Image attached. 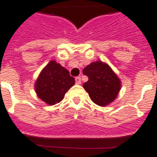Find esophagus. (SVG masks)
I'll use <instances>...</instances> for the list:
<instances>
[{
  "label": "esophagus",
  "instance_id": "1",
  "mask_svg": "<svg viewBox=\"0 0 157 157\" xmlns=\"http://www.w3.org/2000/svg\"><path fill=\"white\" fill-rule=\"evenodd\" d=\"M75 82H76L77 84H80V83H81V78L80 77L75 78Z\"/></svg>",
  "mask_w": 157,
  "mask_h": 157
}]
</instances>
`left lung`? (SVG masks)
Instances as JSON below:
<instances>
[{"mask_svg":"<svg viewBox=\"0 0 157 157\" xmlns=\"http://www.w3.org/2000/svg\"><path fill=\"white\" fill-rule=\"evenodd\" d=\"M88 81L82 85L91 100L100 106H106L113 102L121 89V81L109 65L95 61L83 71Z\"/></svg>","mask_w":157,"mask_h":157,"instance_id":"8db88e82","label":"left lung"}]
</instances>
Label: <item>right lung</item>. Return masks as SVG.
<instances>
[{
    "instance_id": "1",
    "label": "right lung",
    "mask_w": 157,
    "mask_h": 157,
    "mask_svg": "<svg viewBox=\"0 0 157 157\" xmlns=\"http://www.w3.org/2000/svg\"><path fill=\"white\" fill-rule=\"evenodd\" d=\"M74 84L75 78L70 72L56 61H51L39 75L35 88L39 98L48 105H53L62 100Z\"/></svg>"
}]
</instances>
